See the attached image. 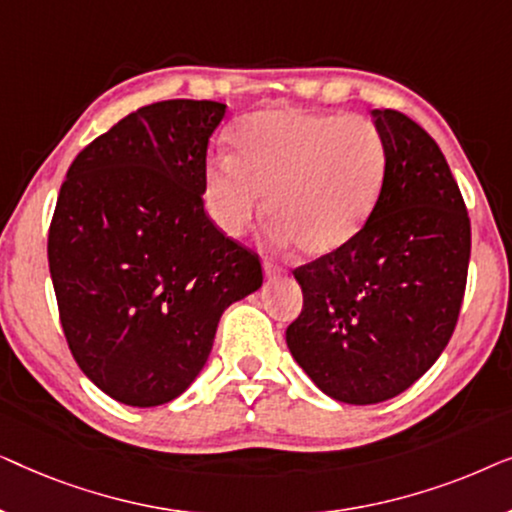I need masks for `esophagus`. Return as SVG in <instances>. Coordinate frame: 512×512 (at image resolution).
Wrapping results in <instances>:
<instances>
[{
	"label": "esophagus",
	"mask_w": 512,
	"mask_h": 512,
	"mask_svg": "<svg viewBox=\"0 0 512 512\" xmlns=\"http://www.w3.org/2000/svg\"><path fill=\"white\" fill-rule=\"evenodd\" d=\"M263 272H265V277H268V279H277V277L284 275V268H279V265L272 263V261H265Z\"/></svg>",
	"instance_id": "1"
}]
</instances>
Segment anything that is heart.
Segmentation results:
<instances>
[{
    "mask_svg": "<svg viewBox=\"0 0 512 512\" xmlns=\"http://www.w3.org/2000/svg\"><path fill=\"white\" fill-rule=\"evenodd\" d=\"M235 156L209 160V207L228 235H240L261 212L307 256L333 254L366 226L380 198L387 149L363 116L270 109L235 132Z\"/></svg>",
    "mask_w": 512,
    "mask_h": 512,
    "instance_id": "b5f03b06",
    "label": "heart"
}]
</instances>
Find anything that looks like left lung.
<instances>
[{"instance_id": "obj_1", "label": "left lung", "mask_w": 512, "mask_h": 512, "mask_svg": "<svg viewBox=\"0 0 512 512\" xmlns=\"http://www.w3.org/2000/svg\"><path fill=\"white\" fill-rule=\"evenodd\" d=\"M373 118L387 149L380 198L352 242L293 270L303 310L286 328L298 366L352 405L389 401L436 363L471 258V219L443 151L401 111Z\"/></svg>"}]
</instances>
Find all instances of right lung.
Instances as JSON below:
<instances>
[{"mask_svg": "<svg viewBox=\"0 0 512 512\" xmlns=\"http://www.w3.org/2000/svg\"><path fill=\"white\" fill-rule=\"evenodd\" d=\"M226 104L165 100L93 139L62 181L48 268L69 352L118 403L184 394L223 310L263 284L256 251L205 214L207 144Z\"/></svg>", "mask_w": 512, "mask_h": 512, "instance_id": "right-lung-1", "label": "right lung"}]
</instances>
